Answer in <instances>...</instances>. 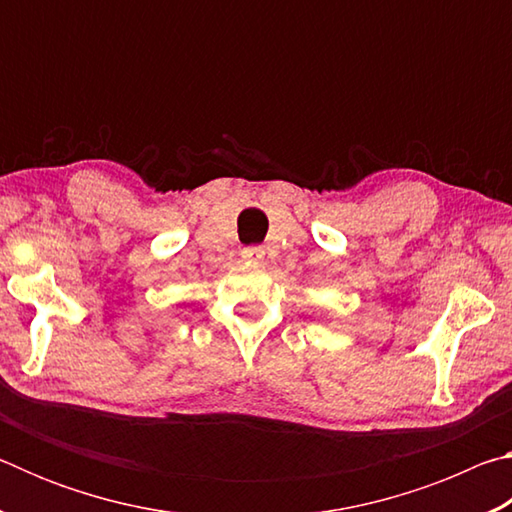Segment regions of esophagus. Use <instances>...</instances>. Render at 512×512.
I'll use <instances>...</instances> for the list:
<instances>
[{
    "instance_id": "1",
    "label": "esophagus",
    "mask_w": 512,
    "mask_h": 512,
    "mask_svg": "<svg viewBox=\"0 0 512 512\" xmlns=\"http://www.w3.org/2000/svg\"><path fill=\"white\" fill-rule=\"evenodd\" d=\"M241 257H244L246 262H262L264 248L262 246H248V248L241 250Z\"/></svg>"
}]
</instances>
